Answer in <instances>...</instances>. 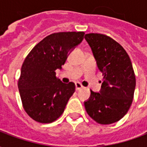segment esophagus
<instances>
[{
	"mask_svg": "<svg viewBox=\"0 0 147 147\" xmlns=\"http://www.w3.org/2000/svg\"><path fill=\"white\" fill-rule=\"evenodd\" d=\"M83 87V86L80 83H79V82L76 83V90H80L82 89Z\"/></svg>",
	"mask_w": 147,
	"mask_h": 147,
	"instance_id": "34e87169",
	"label": "esophagus"
}]
</instances>
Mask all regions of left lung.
I'll return each instance as SVG.
<instances>
[{"mask_svg": "<svg viewBox=\"0 0 147 147\" xmlns=\"http://www.w3.org/2000/svg\"><path fill=\"white\" fill-rule=\"evenodd\" d=\"M85 39L103 76L100 93L90 90L85 109L98 123H115L132 103L136 81L131 61L125 49L110 37L90 33L85 34Z\"/></svg>", "mask_w": 147, "mask_h": 147, "instance_id": "1", "label": "left lung"}]
</instances>
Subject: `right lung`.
I'll list each match as a JSON object with an SVG mask.
<instances>
[{"instance_id":"add662e5","label":"right lung","mask_w":147,"mask_h":147,"mask_svg":"<svg viewBox=\"0 0 147 147\" xmlns=\"http://www.w3.org/2000/svg\"><path fill=\"white\" fill-rule=\"evenodd\" d=\"M84 32H58L38 42L25 58L18 88L24 110L38 123H52L64 113L76 90L72 82L63 83L55 71L61 69L68 56L83 41Z\"/></svg>"}]
</instances>
